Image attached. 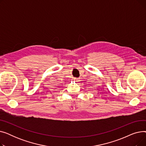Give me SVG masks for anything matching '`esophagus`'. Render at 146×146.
Wrapping results in <instances>:
<instances>
[{"instance_id":"obj_1","label":"esophagus","mask_w":146,"mask_h":146,"mask_svg":"<svg viewBox=\"0 0 146 146\" xmlns=\"http://www.w3.org/2000/svg\"><path fill=\"white\" fill-rule=\"evenodd\" d=\"M73 80L74 82H78L79 79H78V78H74V79H73Z\"/></svg>"}]
</instances>
